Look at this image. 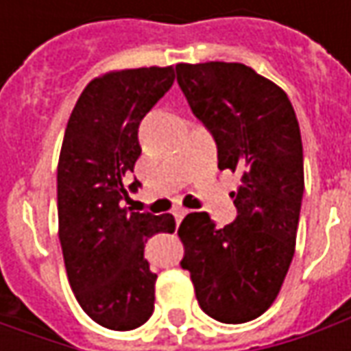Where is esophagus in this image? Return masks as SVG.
Returning <instances> with one entry per match:
<instances>
[{
    "mask_svg": "<svg viewBox=\"0 0 351 351\" xmlns=\"http://www.w3.org/2000/svg\"><path fill=\"white\" fill-rule=\"evenodd\" d=\"M187 215V210L185 209H176L173 210V217H176V223H182V219Z\"/></svg>",
    "mask_w": 351,
    "mask_h": 351,
    "instance_id": "esophagus-1",
    "label": "esophagus"
}]
</instances>
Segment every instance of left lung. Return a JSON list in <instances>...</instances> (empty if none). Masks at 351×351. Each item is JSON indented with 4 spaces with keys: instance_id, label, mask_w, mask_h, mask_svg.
Instances as JSON below:
<instances>
[{
    "instance_id": "obj_1",
    "label": "left lung",
    "mask_w": 351,
    "mask_h": 351,
    "mask_svg": "<svg viewBox=\"0 0 351 351\" xmlns=\"http://www.w3.org/2000/svg\"><path fill=\"white\" fill-rule=\"evenodd\" d=\"M178 84L209 128L219 169L242 171L234 223L215 228L209 213L180 224L183 269L199 306L219 322L242 324L277 299L289 269L303 201V142L289 97L238 62L178 64Z\"/></svg>"
}]
</instances>
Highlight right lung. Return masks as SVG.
Here are the masks:
<instances>
[{
    "instance_id": "add662e5",
    "label": "right lung",
    "mask_w": 351,
    "mask_h": 351,
    "mask_svg": "<svg viewBox=\"0 0 351 351\" xmlns=\"http://www.w3.org/2000/svg\"><path fill=\"white\" fill-rule=\"evenodd\" d=\"M173 80V66L97 75L64 132L56 178L64 265L80 306L109 330H132L152 317L158 276L144 260V244L176 230L171 215L130 210L123 185L142 152L138 125Z\"/></svg>"
}]
</instances>
